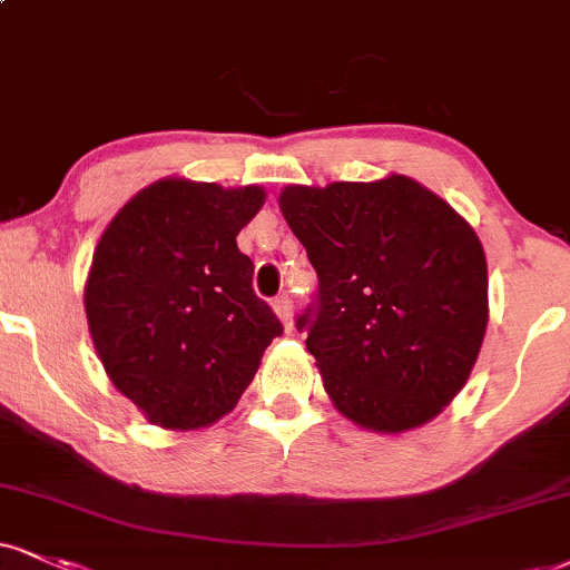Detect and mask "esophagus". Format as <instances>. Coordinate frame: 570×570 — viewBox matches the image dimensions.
<instances>
[{
  "label": "esophagus",
  "instance_id": "34e87169",
  "mask_svg": "<svg viewBox=\"0 0 570 570\" xmlns=\"http://www.w3.org/2000/svg\"><path fill=\"white\" fill-rule=\"evenodd\" d=\"M274 312H277V317L283 320L285 330H293V301H291V296L274 298Z\"/></svg>",
  "mask_w": 570,
  "mask_h": 570
}]
</instances>
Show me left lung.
Listing matches in <instances>:
<instances>
[{
    "mask_svg": "<svg viewBox=\"0 0 570 570\" xmlns=\"http://www.w3.org/2000/svg\"><path fill=\"white\" fill-rule=\"evenodd\" d=\"M320 287L298 314L335 410L377 433L433 420L487 335L489 272L456 210L402 174L279 195Z\"/></svg>",
    "mask_w": 570,
    "mask_h": 570,
    "instance_id": "left-lung-1",
    "label": "left lung"
}]
</instances>
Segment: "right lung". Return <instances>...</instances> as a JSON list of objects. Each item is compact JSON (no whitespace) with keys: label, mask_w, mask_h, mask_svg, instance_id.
<instances>
[{"label":"right lung","mask_w":570,"mask_h":570,"mask_svg":"<svg viewBox=\"0 0 570 570\" xmlns=\"http://www.w3.org/2000/svg\"><path fill=\"white\" fill-rule=\"evenodd\" d=\"M264 198L256 185L160 179L102 232L83 287L89 333L110 381L150 423H216L283 335L235 240Z\"/></svg>","instance_id":"obj_1"}]
</instances>
